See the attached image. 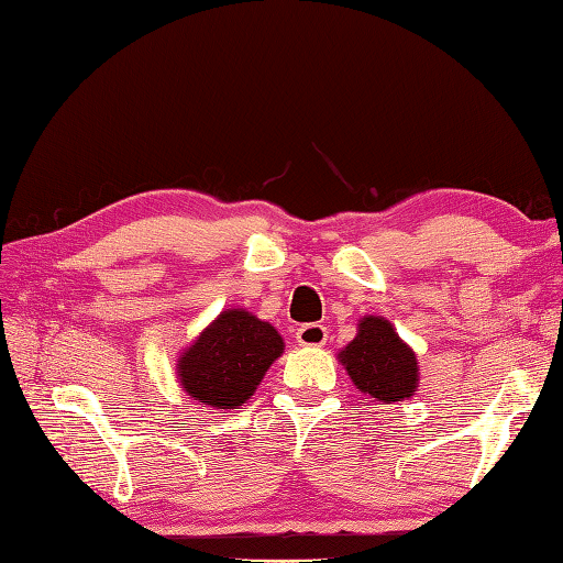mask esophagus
Segmentation results:
<instances>
[{
	"instance_id": "obj_1",
	"label": "esophagus",
	"mask_w": 563,
	"mask_h": 563,
	"mask_svg": "<svg viewBox=\"0 0 563 563\" xmlns=\"http://www.w3.org/2000/svg\"><path fill=\"white\" fill-rule=\"evenodd\" d=\"M298 346H324L327 344V327L322 324H303L296 332Z\"/></svg>"
}]
</instances>
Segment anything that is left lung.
<instances>
[{"label": "left lung", "instance_id": "obj_1", "mask_svg": "<svg viewBox=\"0 0 563 563\" xmlns=\"http://www.w3.org/2000/svg\"><path fill=\"white\" fill-rule=\"evenodd\" d=\"M363 396L379 404L413 399L420 385L418 355L382 314H363L358 334L336 353Z\"/></svg>", "mask_w": 563, "mask_h": 563}]
</instances>
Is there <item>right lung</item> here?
<instances>
[{"label": "right lung", "mask_w": 563, "mask_h": 563, "mask_svg": "<svg viewBox=\"0 0 563 563\" xmlns=\"http://www.w3.org/2000/svg\"><path fill=\"white\" fill-rule=\"evenodd\" d=\"M284 339L245 308H227L176 358V379L190 401L234 410L255 394Z\"/></svg>", "instance_id": "1"}]
</instances>
